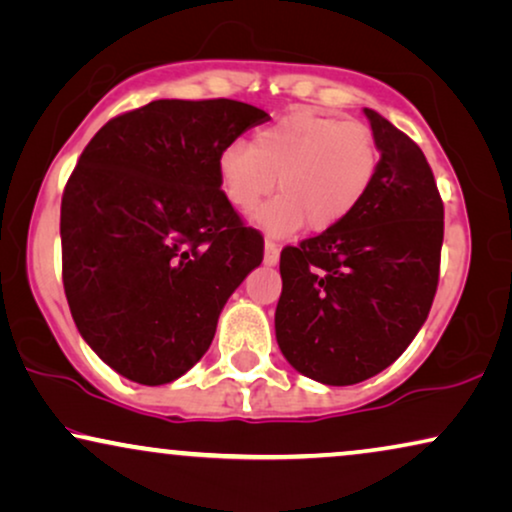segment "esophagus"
I'll list each match as a JSON object with an SVG mask.
<instances>
[{
  "label": "esophagus",
  "mask_w": 512,
  "mask_h": 512,
  "mask_svg": "<svg viewBox=\"0 0 512 512\" xmlns=\"http://www.w3.org/2000/svg\"><path fill=\"white\" fill-rule=\"evenodd\" d=\"M278 257H281V248H278V243L274 241L264 243V264H267V267H274V264H278Z\"/></svg>",
  "instance_id": "1"
}]
</instances>
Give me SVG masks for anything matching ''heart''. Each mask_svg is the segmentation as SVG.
Returning a JSON list of instances; mask_svg holds the SVG:
<instances>
[{"label": "heart", "mask_w": 512, "mask_h": 512, "mask_svg": "<svg viewBox=\"0 0 512 512\" xmlns=\"http://www.w3.org/2000/svg\"><path fill=\"white\" fill-rule=\"evenodd\" d=\"M381 149L374 133L358 121L295 109L262 128L252 145L234 142L217 159L227 201L250 213L276 189V201L255 215L271 236H290L304 227L316 234L335 229L370 192Z\"/></svg>", "instance_id": "1"}]
</instances>
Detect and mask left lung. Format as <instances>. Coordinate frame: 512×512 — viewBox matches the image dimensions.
I'll list each match as a JSON object with an SVG mask.
<instances>
[{"instance_id":"obj_1","label":"left lung","mask_w":512,"mask_h":512,"mask_svg":"<svg viewBox=\"0 0 512 512\" xmlns=\"http://www.w3.org/2000/svg\"><path fill=\"white\" fill-rule=\"evenodd\" d=\"M381 161L360 206L335 229L281 252L276 339L288 363L327 386L386 370L431 311L445 208L417 142L365 109Z\"/></svg>"}]
</instances>
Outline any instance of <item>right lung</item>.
<instances>
[{"label":"right lung","instance_id":"right-lung-1","mask_svg":"<svg viewBox=\"0 0 512 512\" xmlns=\"http://www.w3.org/2000/svg\"><path fill=\"white\" fill-rule=\"evenodd\" d=\"M264 109L238 100H154L109 119L81 152L63 203V285L86 344L145 386L208 351L264 238L220 189L217 159Z\"/></svg>","mask_w":512,"mask_h":512}]
</instances>
